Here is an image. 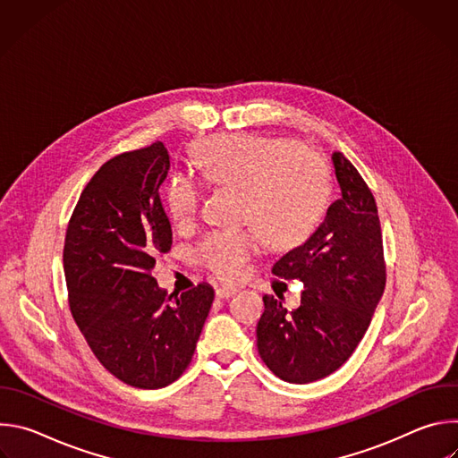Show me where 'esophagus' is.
<instances>
[{
	"mask_svg": "<svg viewBox=\"0 0 458 458\" xmlns=\"http://www.w3.org/2000/svg\"><path fill=\"white\" fill-rule=\"evenodd\" d=\"M233 293H237V288L235 286H228V284H221L216 288V295L219 299H226V297H232Z\"/></svg>",
	"mask_w": 458,
	"mask_h": 458,
	"instance_id": "1",
	"label": "esophagus"
}]
</instances>
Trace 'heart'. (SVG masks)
<instances>
[{
  "instance_id": "b5f03b06",
  "label": "heart",
  "mask_w": 458,
  "mask_h": 458,
  "mask_svg": "<svg viewBox=\"0 0 458 458\" xmlns=\"http://www.w3.org/2000/svg\"><path fill=\"white\" fill-rule=\"evenodd\" d=\"M203 175L217 186L242 191V221L248 230H214L193 248L198 263L219 279H239L259 250V233L274 250L306 242L332 199L328 161L293 138L255 134L219 136L195 148ZM203 188L186 172L170 179L166 207L177 228L199 214Z\"/></svg>"
}]
</instances>
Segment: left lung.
I'll use <instances>...</instances> for the list:
<instances>
[{
  "label": "left lung",
  "instance_id": "obj_1",
  "mask_svg": "<svg viewBox=\"0 0 458 458\" xmlns=\"http://www.w3.org/2000/svg\"><path fill=\"white\" fill-rule=\"evenodd\" d=\"M341 198L302 244L283 255L274 276L304 284L301 306L288 310L265 295L257 350L279 378L308 384L337 371L362 341L386 286L377 203L359 170L334 154Z\"/></svg>",
  "mask_w": 458,
  "mask_h": 458
}]
</instances>
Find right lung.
I'll return each instance as SVG.
<instances>
[{"label":"right lung","instance_id":"add662e5","mask_svg":"<svg viewBox=\"0 0 458 458\" xmlns=\"http://www.w3.org/2000/svg\"><path fill=\"white\" fill-rule=\"evenodd\" d=\"M168 170L161 141L108 159L81 191L63 250L78 328L115 378L141 389L184 373L214 302L205 283L172 301L152 277L172 246L159 199Z\"/></svg>","mask_w":458,"mask_h":458}]
</instances>
